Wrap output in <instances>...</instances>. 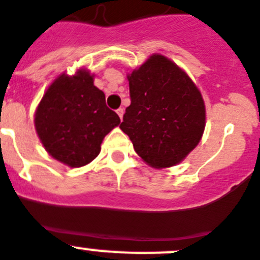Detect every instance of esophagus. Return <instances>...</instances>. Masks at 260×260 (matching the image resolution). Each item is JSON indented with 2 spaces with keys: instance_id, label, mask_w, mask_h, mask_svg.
<instances>
[{
  "instance_id": "esophagus-1",
  "label": "esophagus",
  "mask_w": 260,
  "mask_h": 260,
  "mask_svg": "<svg viewBox=\"0 0 260 260\" xmlns=\"http://www.w3.org/2000/svg\"><path fill=\"white\" fill-rule=\"evenodd\" d=\"M116 114H118L119 115V118H123V115H124V109H123V107H120V109H118L116 110Z\"/></svg>"
}]
</instances>
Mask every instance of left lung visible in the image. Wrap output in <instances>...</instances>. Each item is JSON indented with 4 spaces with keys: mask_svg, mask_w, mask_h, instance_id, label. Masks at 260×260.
<instances>
[{
    "mask_svg": "<svg viewBox=\"0 0 260 260\" xmlns=\"http://www.w3.org/2000/svg\"><path fill=\"white\" fill-rule=\"evenodd\" d=\"M131 105L120 129L153 168L179 165L200 144L206 125L202 94L185 71L153 54L127 76Z\"/></svg>",
    "mask_w": 260,
    "mask_h": 260,
    "instance_id": "1",
    "label": "left lung"
}]
</instances>
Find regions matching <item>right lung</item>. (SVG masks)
I'll return each mask as SVG.
<instances>
[{
  "mask_svg": "<svg viewBox=\"0 0 260 260\" xmlns=\"http://www.w3.org/2000/svg\"><path fill=\"white\" fill-rule=\"evenodd\" d=\"M93 81L94 75L86 69L72 76L63 72L49 85L35 111V128L45 150L72 168L92 162L105 136L120 123Z\"/></svg>",
  "mask_w": 260,
  "mask_h": 260,
  "instance_id": "add662e5",
  "label": "right lung"
}]
</instances>
